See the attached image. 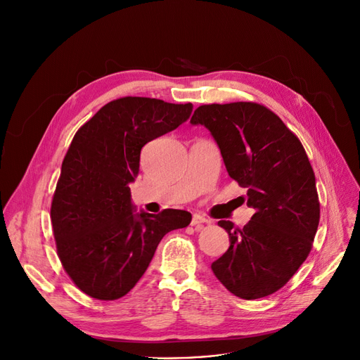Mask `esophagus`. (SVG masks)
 Instances as JSON below:
<instances>
[{
  "label": "esophagus",
  "mask_w": 360,
  "mask_h": 360,
  "mask_svg": "<svg viewBox=\"0 0 360 360\" xmlns=\"http://www.w3.org/2000/svg\"><path fill=\"white\" fill-rule=\"evenodd\" d=\"M209 223H210V220L205 219V217L201 216V214H194V216H193V220H191V224L195 226V228H202L204 224H209Z\"/></svg>",
  "instance_id": "esophagus-1"
}]
</instances>
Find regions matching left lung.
Here are the masks:
<instances>
[{
  "label": "left lung",
  "instance_id": "obj_1",
  "mask_svg": "<svg viewBox=\"0 0 360 360\" xmlns=\"http://www.w3.org/2000/svg\"><path fill=\"white\" fill-rule=\"evenodd\" d=\"M191 124L212 132L229 176L247 188V205L255 210L242 229L219 221L231 247L212 270L240 299L269 296L307 259L318 229L319 201L305 148L274 112L254 102L202 105Z\"/></svg>",
  "mask_w": 360,
  "mask_h": 360
}]
</instances>
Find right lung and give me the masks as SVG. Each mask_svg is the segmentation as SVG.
<instances>
[{
    "mask_svg": "<svg viewBox=\"0 0 360 360\" xmlns=\"http://www.w3.org/2000/svg\"><path fill=\"white\" fill-rule=\"evenodd\" d=\"M193 103L121 98L101 108L77 132L61 166L51 205L56 252L86 295L115 300L147 270L162 238L191 223V213L136 212L129 184L144 144L190 118Z\"/></svg>",
    "mask_w": 360,
    "mask_h": 360,
    "instance_id": "right-lung-1",
    "label": "right lung"
}]
</instances>
